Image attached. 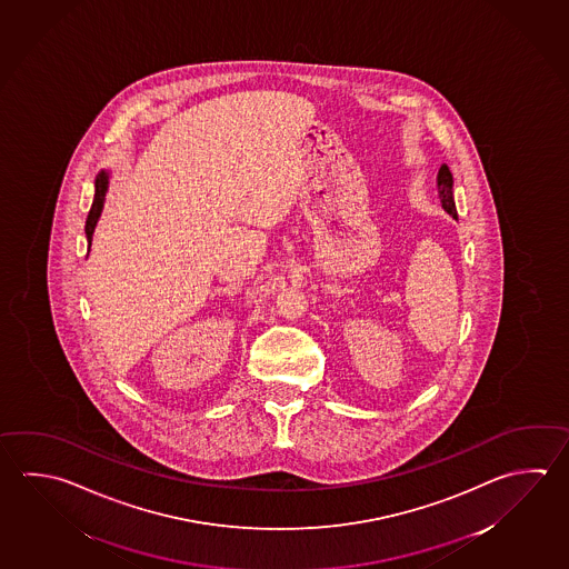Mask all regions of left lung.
Segmentation results:
<instances>
[{"label":"left lung","instance_id":"obj_1","mask_svg":"<svg viewBox=\"0 0 569 569\" xmlns=\"http://www.w3.org/2000/svg\"><path fill=\"white\" fill-rule=\"evenodd\" d=\"M437 190H439V198H441V207L445 208V212H449L451 217L457 218V208H455L453 198V174H451V170L447 168V164L439 168V174H437Z\"/></svg>","mask_w":569,"mask_h":569}]
</instances>
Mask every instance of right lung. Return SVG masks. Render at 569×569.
<instances>
[{
	"instance_id": "obj_1",
	"label": "right lung",
	"mask_w": 569,
	"mask_h": 569,
	"mask_svg": "<svg viewBox=\"0 0 569 569\" xmlns=\"http://www.w3.org/2000/svg\"><path fill=\"white\" fill-rule=\"evenodd\" d=\"M106 192H108V172H100L96 176V194H93L92 208L86 218V238L88 244H92L93 228L98 224V218L102 214L103 200H106Z\"/></svg>"
}]
</instances>
